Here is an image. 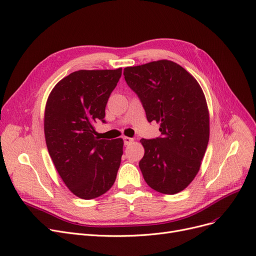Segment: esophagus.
Here are the masks:
<instances>
[{"label":"esophagus","instance_id":"esophagus-1","mask_svg":"<svg viewBox=\"0 0 256 256\" xmlns=\"http://www.w3.org/2000/svg\"><path fill=\"white\" fill-rule=\"evenodd\" d=\"M124 141L126 146H128V144H130L132 141H134V139L130 138V137H124Z\"/></svg>","mask_w":256,"mask_h":256}]
</instances>
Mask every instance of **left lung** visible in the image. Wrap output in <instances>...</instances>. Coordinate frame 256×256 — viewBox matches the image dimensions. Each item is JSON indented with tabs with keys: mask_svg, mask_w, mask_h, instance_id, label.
I'll list each match as a JSON object with an SVG mask.
<instances>
[{
	"mask_svg": "<svg viewBox=\"0 0 256 256\" xmlns=\"http://www.w3.org/2000/svg\"><path fill=\"white\" fill-rule=\"evenodd\" d=\"M124 78L161 136L141 139L139 168L154 190L174 194L194 179L209 141L206 98L194 77L172 60L124 68Z\"/></svg>",
	"mask_w": 256,
	"mask_h": 256,
	"instance_id": "8db88e82",
	"label": "left lung"
}]
</instances>
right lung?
<instances>
[{"mask_svg":"<svg viewBox=\"0 0 256 256\" xmlns=\"http://www.w3.org/2000/svg\"><path fill=\"white\" fill-rule=\"evenodd\" d=\"M122 69L80 70L51 91L45 108L46 144L55 168L78 198L91 200L113 186L124 140L98 139L94 124L106 120V106Z\"/></svg>","mask_w":256,"mask_h":256,"instance_id":"add662e5","label":"right lung"}]
</instances>
